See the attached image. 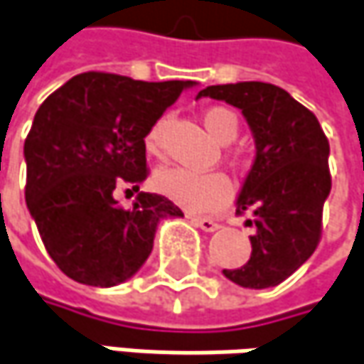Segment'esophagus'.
Instances as JSON below:
<instances>
[{"mask_svg": "<svg viewBox=\"0 0 364 364\" xmlns=\"http://www.w3.org/2000/svg\"><path fill=\"white\" fill-rule=\"evenodd\" d=\"M191 221L196 228L203 229V231H217V229L221 228L215 219H209V217H191Z\"/></svg>", "mask_w": 364, "mask_h": 364, "instance_id": "esophagus-1", "label": "esophagus"}]
</instances>
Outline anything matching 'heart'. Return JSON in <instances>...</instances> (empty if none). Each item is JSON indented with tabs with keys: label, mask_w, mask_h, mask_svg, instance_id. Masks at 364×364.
<instances>
[{
	"label": "heart",
	"mask_w": 364,
	"mask_h": 364,
	"mask_svg": "<svg viewBox=\"0 0 364 364\" xmlns=\"http://www.w3.org/2000/svg\"><path fill=\"white\" fill-rule=\"evenodd\" d=\"M205 127L219 143H231L237 136L240 122L233 110L213 106L205 112ZM168 129V117H161L151 124L145 135V151L151 157H161L164 139ZM240 164V159H231ZM155 191L168 196L176 205L188 210H215L223 207L231 196V182L223 172L198 173L184 168H164L154 176Z\"/></svg>",
	"instance_id": "obj_1"
}]
</instances>
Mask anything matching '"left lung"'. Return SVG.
<instances>
[{"label":"left lung","mask_w":364,"mask_h":364,"mask_svg":"<svg viewBox=\"0 0 364 364\" xmlns=\"http://www.w3.org/2000/svg\"><path fill=\"white\" fill-rule=\"evenodd\" d=\"M203 96L240 108L256 141V159L235 209L252 215V256L223 274L245 289L277 287L321 240V213L332 188L328 136L311 110L272 83L209 85L196 98Z\"/></svg>","instance_id":"left-lung-1"}]
</instances>
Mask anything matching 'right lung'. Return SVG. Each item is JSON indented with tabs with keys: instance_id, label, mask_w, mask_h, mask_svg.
<instances>
[{
	"instance_id": "right-lung-1",
	"label": "right lung",
	"mask_w": 364,
	"mask_h": 364,
	"mask_svg": "<svg viewBox=\"0 0 364 364\" xmlns=\"http://www.w3.org/2000/svg\"><path fill=\"white\" fill-rule=\"evenodd\" d=\"M192 82H139L87 71L55 90L24 141L26 205L48 256L73 281L114 287L154 250L157 223L182 217L161 194L139 192L131 209L117 191L147 178L145 135Z\"/></svg>"
}]
</instances>
